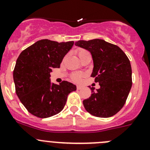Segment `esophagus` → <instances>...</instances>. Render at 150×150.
<instances>
[{"instance_id":"esophagus-1","label":"esophagus","mask_w":150,"mask_h":150,"mask_svg":"<svg viewBox=\"0 0 150 150\" xmlns=\"http://www.w3.org/2000/svg\"><path fill=\"white\" fill-rule=\"evenodd\" d=\"M83 88V86H81V85H78L77 86V89L78 90H81V89Z\"/></svg>"}]
</instances>
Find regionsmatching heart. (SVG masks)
I'll return each instance as SVG.
<instances>
[{"label":"heart","instance_id":"b5f03b06","mask_svg":"<svg viewBox=\"0 0 150 150\" xmlns=\"http://www.w3.org/2000/svg\"><path fill=\"white\" fill-rule=\"evenodd\" d=\"M76 52L77 54H78V57H80V59H81V60H82L86 56L90 54L88 51H86V50L85 49H83V48H78V49H77ZM81 77H82V75H81V74L74 73L73 75H72V76H71V79L73 81H75V82H78V81H81Z\"/></svg>","mask_w":150,"mask_h":150}]
</instances>
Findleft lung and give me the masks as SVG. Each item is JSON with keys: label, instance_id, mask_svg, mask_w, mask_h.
<instances>
[{"label": "left lung", "instance_id": "left-lung-1", "mask_svg": "<svg viewBox=\"0 0 150 150\" xmlns=\"http://www.w3.org/2000/svg\"><path fill=\"white\" fill-rule=\"evenodd\" d=\"M75 46L90 51L93 62L91 76L95 78L100 88L83 102L91 115L99 117H110L122 108L132 86L131 63L125 53L116 45L102 39L78 40Z\"/></svg>", "mask_w": 150, "mask_h": 150}]
</instances>
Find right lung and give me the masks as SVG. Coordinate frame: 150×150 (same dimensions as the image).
<instances>
[{"label": "right lung", "instance_id": "obj_1", "mask_svg": "<svg viewBox=\"0 0 150 150\" xmlns=\"http://www.w3.org/2000/svg\"><path fill=\"white\" fill-rule=\"evenodd\" d=\"M73 41L58 43L43 39L24 50L16 60L13 72L16 93L30 113L40 118L58 114L67 96L76 86L67 81L51 82L52 68H59Z\"/></svg>", "mask_w": 150, "mask_h": 150}]
</instances>
